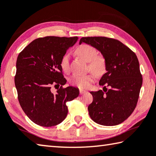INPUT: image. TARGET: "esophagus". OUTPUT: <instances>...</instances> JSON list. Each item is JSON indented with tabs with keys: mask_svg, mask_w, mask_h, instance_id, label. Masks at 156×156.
<instances>
[{
	"mask_svg": "<svg viewBox=\"0 0 156 156\" xmlns=\"http://www.w3.org/2000/svg\"><path fill=\"white\" fill-rule=\"evenodd\" d=\"M87 91L86 90H80V91H79V93H80V94H84L87 93Z\"/></svg>",
	"mask_w": 156,
	"mask_h": 156,
	"instance_id": "34e87169",
	"label": "esophagus"
}]
</instances>
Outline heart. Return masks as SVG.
Returning <instances> with one entry per match:
<instances>
[{
	"label": "heart",
	"mask_w": 156,
	"mask_h": 156,
	"mask_svg": "<svg viewBox=\"0 0 156 156\" xmlns=\"http://www.w3.org/2000/svg\"><path fill=\"white\" fill-rule=\"evenodd\" d=\"M77 55L85 61L89 62V69L97 75H101L105 71L106 64L104 58L102 55H96V50L94 47L89 44H82L76 50ZM69 55L65 54L61 59L60 66L65 72H68L70 67ZM95 79V75L90 73L86 75L74 74L71 76L69 82L74 86L80 89H88Z\"/></svg>",
	"instance_id": "heart-1"
}]
</instances>
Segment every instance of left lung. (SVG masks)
Wrapping results in <instances>:
<instances>
[{
  "label": "left lung",
  "instance_id": "left-lung-1",
  "mask_svg": "<svg viewBox=\"0 0 156 156\" xmlns=\"http://www.w3.org/2000/svg\"><path fill=\"white\" fill-rule=\"evenodd\" d=\"M99 51L105 58L107 71L99 85L103 90L91 91L93 101L88 106L94 122L103 126H116L130 117L137 105L142 76L137 55L117 39L105 37H82Z\"/></svg>",
  "mask_w": 156,
  "mask_h": 156
}]
</instances>
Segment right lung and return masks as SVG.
Instances as JSON below:
<instances>
[{"label": "right lung", "mask_w": 156, "mask_h": 156, "mask_svg": "<svg viewBox=\"0 0 156 156\" xmlns=\"http://www.w3.org/2000/svg\"><path fill=\"white\" fill-rule=\"evenodd\" d=\"M78 37L48 36L34 39L20 53L16 60L14 83L19 102L32 122L44 127L60 123L68 113L66 102L78 97V88H63L60 61L66 51L78 41ZM61 85L56 94L52 86Z\"/></svg>", "instance_id": "add662e5"}]
</instances>
